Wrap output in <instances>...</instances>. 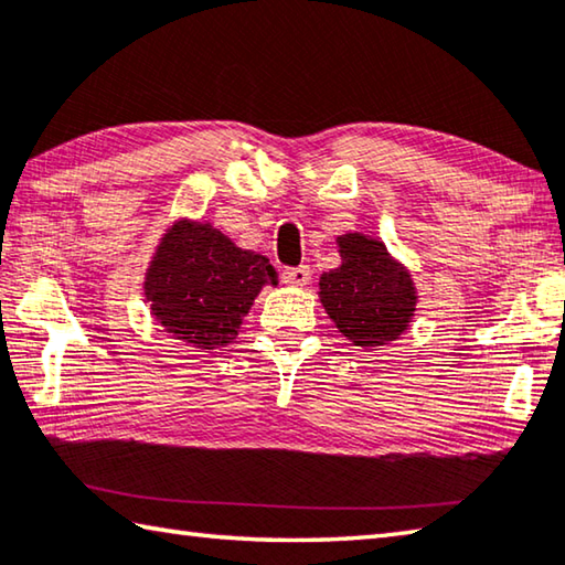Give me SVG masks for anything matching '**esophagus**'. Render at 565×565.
Here are the masks:
<instances>
[{"instance_id":"obj_1","label":"esophagus","mask_w":565,"mask_h":565,"mask_svg":"<svg viewBox=\"0 0 565 565\" xmlns=\"http://www.w3.org/2000/svg\"><path fill=\"white\" fill-rule=\"evenodd\" d=\"M281 279L289 286H306L311 279V269L309 266H289V269H284Z\"/></svg>"}]
</instances>
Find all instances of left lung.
<instances>
[{
	"label": "left lung",
	"mask_w": 565,
	"mask_h": 565,
	"mask_svg": "<svg viewBox=\"0 0 565 565\" xmlns=\"http://www.w3.org/2000/svg\"><path fill=\"white\" fill-rule=\"evenodd\" d=\"M343 264L321 276V301L348 341L375 348L395 341L415 311L409 274L390 259L385 244L363 234L338 239Z\"/></svg>",
	"instance_id": "obj_1"
}]
</instances>
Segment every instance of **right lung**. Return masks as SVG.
Returning <instances> with one entry per match:
<instances>
[{
  "label": "right lung",
  "mask_w": 565,
  "mask_h": 565,
  "mask_svg": "<svg viewBox=\"0 0 565 565\" xmlns=\"http://www.w3.org/2000/svg\"><path fill=\"white\" fill-rule=\"evenodd\" d=\"M264 284H279L266 256L234 247L210 224H178L150 264L146 294L170 333L214 351L232 343Z\"/></svg>",
  "instance_id": "obj_1"
}]
</instances>
